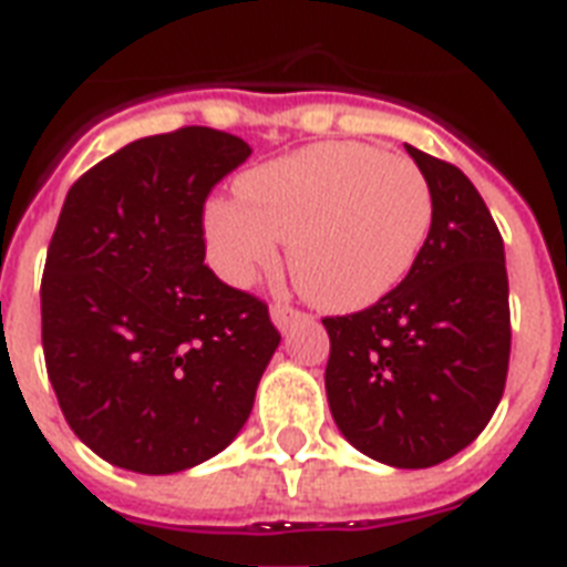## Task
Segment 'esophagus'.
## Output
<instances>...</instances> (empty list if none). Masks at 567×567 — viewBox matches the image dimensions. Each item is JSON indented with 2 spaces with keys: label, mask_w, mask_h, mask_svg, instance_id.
<instances>
[{
  "label": "esophagus",
  "mask_w": 567,
  "mask_h": 567,
  "mask_svg": "<svg viewBox=\"0 0 567 567\" xmlns=\"http://www.w3.org/2000/svg\"><path fill=\"white\" fill-rule=\"evenodd\" d=\"M298 318H303V312L298 310V307H292V303H287V301L272 303V321L280 327V330H287V327L295 324Z\"/></svg>",
  "instance_id": "obj_1"
}]
</instances>
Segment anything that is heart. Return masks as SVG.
Masks as SVG:
<instances>
[{
  "label": "heart",
  "instance_id": "obj_1",
  "mask_svg": "<svg viewBox=\"0 0 567 567\" xmlns=\"http://www.w3.org/2000/svg\"><path fill=\"white\" fill-rule=\"evenodd\" d=\"M237 190L240 203L217 199L205 214L219 272L249 284L278 264V240L289 243L295 284L327 310L391 292L432 228V185L417 162L362 142L295 150L246 173Z\"/></svg>",
  "mask_w": 567,
  "mask_h": 567
}]
</instances>
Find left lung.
Segmentation results:
<instances>
[{"label": "left lung", "instance_id": "left-lung-1", "mask_svg": "<svg viewBox=\"0 0 567 567\" xmlns=\"http://www.w3.org/2000/svg\"><path fill=\"white\" fill-rule=\"evenodd\" d=\"M434 214L400 287L330 336L324 385L336 425L359 452L425 470L470 446L498 409L509 368L504 240L461 167L411 147Z\"/></svg>", "mask_w": 567, "mask_h": 567}]
</instances>
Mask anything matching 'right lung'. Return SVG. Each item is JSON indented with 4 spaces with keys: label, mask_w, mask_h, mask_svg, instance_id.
I'll return each instance as SVG.
<instances>
[{
    "label": "right lung",
    "mask_w": 567,
    "mask_h": 567,
    "mask_svg": "<svg viewBox=\"0 0 567 567\" xmlns=\"http://www.w3.org/2000/svg\"><path fill=\"white\" fill-rule=\"evenodd\" d=\"M251 156L179 126L126 144L74 182L42 269V353L60 411L95 455L171 475L249 420L280 344L269 307L205 264V199Z\"/></svg>",
    "instance_id": "add662e5"
}]
</instances>
